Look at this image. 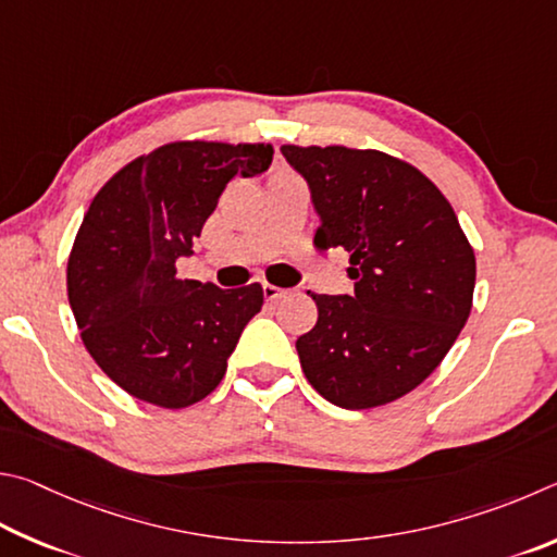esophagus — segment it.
Masks as SVG:
<instances>
[{
    "instance_id": "esophagus-1",
    "label": "esophagus",
    "mask_w": 557,
    "mask_h": 557,
    "mask_svg": "<svg viewBox=\"0 0 557 557\" xmlns=\"http://www.w3.org/2000/svg\"><path fill=\"white\" fill-rule=\"evenodd\" d=\"M288 294L286 288H278V286H271V284H263V298L267 300H278Z\"/></svg>"
}]
</instances>
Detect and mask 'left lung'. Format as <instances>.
<instances>
[{
	"instance_id": "1",
	"label": "left lung",
	"mask_w": 557,
	"mask_h": 557,
	"mask_svg": "<svg viewBox=\"0 0 557 557\" xmlns=\"http://www.w3.org/2000/svg\"><path fill=\"white\" fill-rule=\"evenodd\" d=\"M320 218V249L349 251L352 296L310 294L318 323L296 339L315 392L347 411L392 404L425 382L472 310L474 251L445 195L374 149L281 146Z\"/></svg>"
}]
</instances>
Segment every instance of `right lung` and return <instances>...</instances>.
<instances>
[{"instance_id": "1", "label": "right lung", "mask_w": 557, "mask_h": 557, "mask_svg": "<svg viewBox=\"0 0 557 557\" xmlns=\"http://www.w3.org/2000/svg\"><path fill=\"white\" fill-rule=\"evenodd\" d=\"M269 144L173 141L139 156L95 195L67 259V300L97 367L139 401L185 408L212 394L259 284L175 276L234 175L269 169Z\"/></svg>"}]
</instances>
